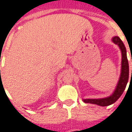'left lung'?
Returning a JSON list of instances; mask_svg holds the SVG:
<instances>
[{"instance_id":"obj_1","label":"left lung","mask_w":132,"mask_h":132,"mask_svg":"<svg viewBox=\"0 0 132 132\" xmlns=\"http://www.w3.org/2000/svg\"><path fill=\"white\" fill-rule=\"evenodd\" d=\"M112 41L115 44H117L121 51V75L119 82H118L117 87L114 90V93L110 96L106 98H88V99H84L83 101L85 103H90L94 104H97L101 106H106L114 104V102L117 101L119 98L120 97L123 92L125 90L127 86V82L129 80V63L127 56V50L124 46L122 40H121L120 38L118 36H114L112 38ZM132 62V59H131ZM131 76H132V70H131Z\"/></svg>"}]
</instances>
